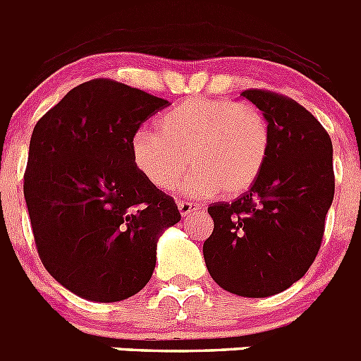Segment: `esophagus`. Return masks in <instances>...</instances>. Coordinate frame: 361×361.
<instances>
[{"label":"esophagus","instance_id":"esophagus-1","mask_svg":"<svg viewBox=\"0 0 361 361\" xmlns=\"http://www.w3.org/2000/svg\"><path fill=\"white\" fill-rule=\"evenodd\" d=\"M177 208H178V212H180V215L183 216H188V215H191V213L193 212H197V206H193V204L191 202H177Z\"/></svg>","mask_w":361,"mask_h":361}]
</instances>
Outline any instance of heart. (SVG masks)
<instances>
[{
    "label": "heart",
    "instance_id": "1",
    "mask_svg": "<svg viewBox=\"0 0 361 361\" xmlns=\"http://www.w3.org/2000/svg\"><path fill=\"white\" fill-rule=\"evenodd\" d=\"M157 130L133 135V166L153 188L168 190L190 159L193 171L175 191L191 199L219 191L224 197L244 195L269 153V124L262 111L231 99H186L159 117Z\"/></svg>",
    "mask_w": 361,
    "mask_h": 361
}]
</instances>
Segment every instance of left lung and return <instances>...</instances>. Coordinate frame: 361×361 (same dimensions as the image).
I'll list each match as a JSON object with an SVG mask.
<instances>
[{
  "label": "left lung",
  "instance_id": "left-lung-1",
  "mask_svg": "<svg viewBox=\"0 0 361 361\" xmlns=\"http://www.w3.org/2000/svg\"><path fill=\"white\" fill-rule=\"evenodd\" d=\"M269 124V153L250 191L208 208L213 233L202 253L220 288L266 298L307 273L334 197L333 142L311 111L283 95L245 90Z\"/></svg>",
  "mask_w": 361,
  "mask_h": 361
}]
</instances>
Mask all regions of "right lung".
<instances>
[{
  "label": "right lung",
  "mask_w": 361,
  "mask_h": 361,
  "mask_svg": "<svg viewBox=\"0 0 361 361\" xmlns=\"http://www.w3.org/2000/svg\"><path fill=\"white\" fill-rule=\"evenodd\" d=\"M168 101L123 82L75 86L34 126L25 200L41 262L63 288L121 302L152 279L175 200L135 170L130 142Z\"/></svg>",
  "instance_id": "add662e5"
}]
</instances>
